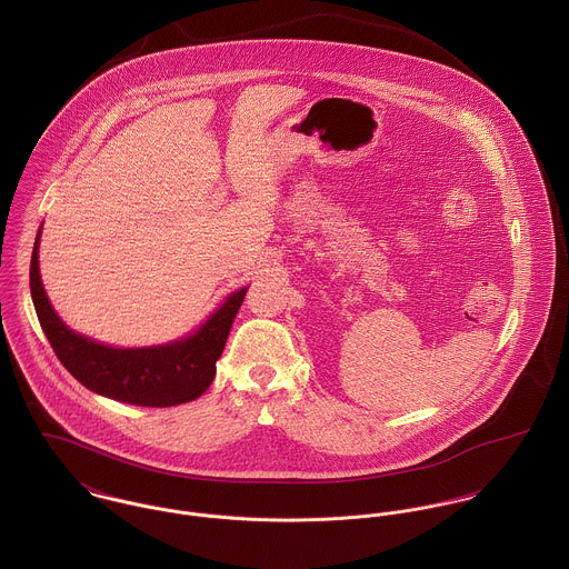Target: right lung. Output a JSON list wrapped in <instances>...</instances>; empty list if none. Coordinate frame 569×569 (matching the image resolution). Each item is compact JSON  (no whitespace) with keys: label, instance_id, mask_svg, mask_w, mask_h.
I'll use <instances>...</instances> for the list:
<instances>
[{"label":"right lung","instance_id":"add662e5","mask_svg":"<svg viewBox=\"0 0 569 569\" xmlns=\"http://www.w3.org/2000/svg\"><path fill=\"white\" fill-rule=\"evenodd\" d=\"M39 240L41 229L30 261L32 303L57 358L84 388L116 401L148 408L179 406L198 399L209 388L247 288L229 295L222 308L183 340L116 349L71 331L54 312L39 274Z\"/></svg>","mask_w":569,"mask_h":569}]
</instances>
